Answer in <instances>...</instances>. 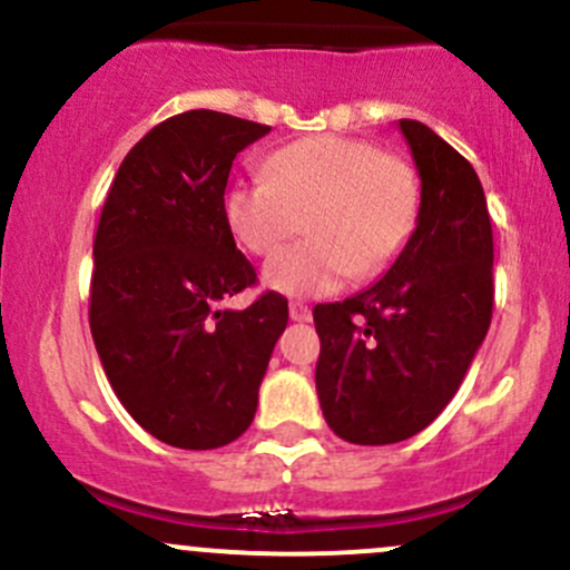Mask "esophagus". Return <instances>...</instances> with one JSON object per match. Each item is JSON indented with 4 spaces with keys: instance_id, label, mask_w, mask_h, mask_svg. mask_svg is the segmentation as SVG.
<instances>
[{
    "instance_id": "34e87169",
    "label": "esophagus",
    "mask_w": 570,
    "mask_h": 570,
    "mask_svg": "<svg viewBox=\"0 0 570 570\" xmlns=\"http://www.w3.org/2000/svg\"><path fill=\"white\" fill-rule=\"evenodd\" d=\"M289 317L295 322H308V320H312V308H308L306 303H301V301H292L289 303Z\"/></svg>"
}]
</instances>
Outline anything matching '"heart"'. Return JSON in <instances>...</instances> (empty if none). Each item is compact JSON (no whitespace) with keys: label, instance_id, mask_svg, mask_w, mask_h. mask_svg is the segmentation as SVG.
I'll use <instances>...</instances> for the list:
<instances>
[{"label":"heart","instance_id":"b5f03b06","mask_svg":"<svg viewBox=\"0 0 570 570\" xmlns=\"http://www.w3.org/2000/svg\"><path fill=\"white\" fill-rule=\"evenodd\" d=\"M422 209V181L400 154L358 137L314 135L262 163V181H237L223 217L239 248L273 256L264 284L289 297H322L344 281L372 278L400 256Z\"/></svg>","mask_w":570,"mask_h":570}]
</instances>
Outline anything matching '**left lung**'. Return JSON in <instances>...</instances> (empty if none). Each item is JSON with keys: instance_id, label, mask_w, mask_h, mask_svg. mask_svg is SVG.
<instances>
[{"instance_id": "left-lung-1", "label": "left lung", "mask_w": 570, "mask_h": 570, "mask_svg": "<svg viewBox=\"0 0 570 570\" xmlns=\"http://www.w3.org/2000/svg\"><path fill=\"white\" fill-rule=\"evenodd\" d=\"M422 178L413 237L377 284L314 306L317 394L350 444H396L461 389L493 314V232L469 159L419 120H400Z\"/></svg>"}]
</instances>
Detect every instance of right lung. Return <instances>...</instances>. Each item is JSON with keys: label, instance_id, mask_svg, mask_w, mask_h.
Here are the masks:
<instances>
[{"label": "right lung", "instance_id": "obj_1", "mask_svg": "<svg viewBox=\"0 0 570 570\" xmlns=\"http://www.w3.org/2000/svg\"><path fill=\"white\" fill-rule=\"evenodd\" d=\"M267 131L215 109L163 120L120 163L96 228V353L131 419L178 450L226 446L250 428L289 320L278 292L220 308L256 286L223 195L234 157Z\"/></svg>", "mask_w": 570, "mask_h": 570}]
</instances>
